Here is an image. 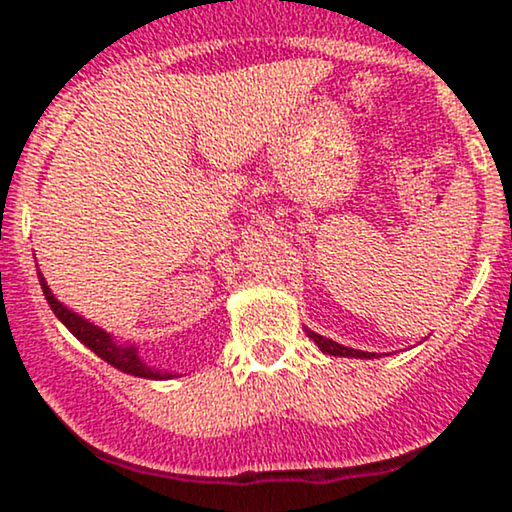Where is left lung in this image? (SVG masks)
Listing matches in <instances>:
<instances>
[{
	"label": "left lung",
	"instance_id": "left-lung-1",
	"mask_svg": "<svg viewBox=\"0 0 512 512\" xmlns=\"http://www.w3.org/2000/svg\"><path fill=\"white\" fill-rule=\"evenodd\" d=\"M305 334H308V337L313 339V342H315L317 346H320L322 354H330V356H346V358H378V354H373V351L349 349V346L332 342V339L322 337V334H317V332H313V330H308V327H305Z\"/></svg>",
	"mask_w": 512,
	"mask_h": 512
}]
</instances>
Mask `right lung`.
Wrapping results in <instances>:
<instances>
[{"label": "right lung", "instance_id": "1", "mask_svg": "<svg viewBox=\"0 0 512 512\" xmlns=\"http://www.w3.org/2000/svg\"><path fill=\"white\" fill-rule=\"evenodd\" d=\"M38 281H40V289H43V293H45V301H48L52 313L57 315V320H60L62 325L67 327V330L72 332L81 344L88 346L93 354L101 356L105 363H110L113 368L122 370V373L134 375V378H146V380H173V378H178V373H168V370L156 368V366H151V363H146L144 358L139 356V349L134 344L117 342L113 334L105 332L103 327L93 325L91 320H86V317H81L79 313H74L72 308H67V305L57 301V296L50 291L48 281H45V276H43V272H40V269H38Z\"/></svg>", "mask_w": 512, "mask_h": 512}]
</instances>
